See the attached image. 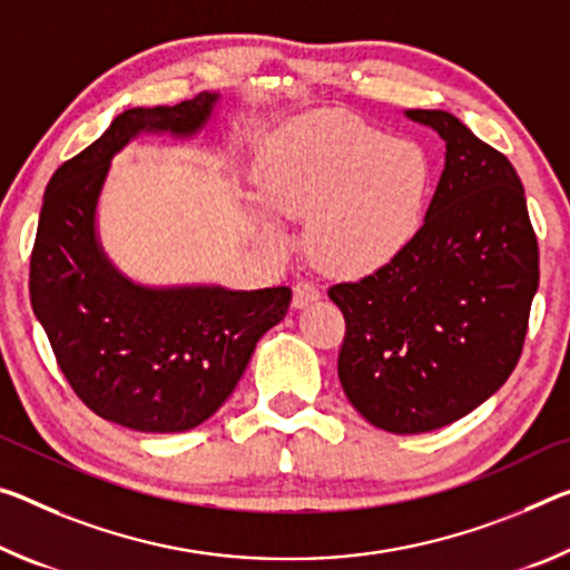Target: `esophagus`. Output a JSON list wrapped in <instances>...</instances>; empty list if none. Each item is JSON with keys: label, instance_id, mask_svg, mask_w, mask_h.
<instances>
[{"label": "esophagus", "instance_id": "obj_1", "mask_svg": "<svg viewBox=\"0 0 570 570\" xmlns=\"http://www.w3.org/2000/svg\"><path fill=\"white\" fill-rule=\"evenodd\" d=\"M320 299V288L314 286L312 282H296L294 284V306L296 309H302L309 302H317Z\"/></svg>", "mask_w": 570, "mask_h": 570}]
</instances>
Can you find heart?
<instances>
[{
	"label": "heart",
	"mask_w": 570,
	"mask_h": 570,
	"mask_svg": "<svg viewBox=\"0 0 570 570\" xmlns=\"http://www.w3.org/2000/svg\"><path fill=\"white\" fill-rule=\"evenodd\" d=\"M429 183L431 165L419 144L342 114L294 124L258 167L261 203L282 218L312 220V258L337 276L370 274L411 240ZM258 225L282 246L276 223L258 215Z\"/></svg>",
	"instance_id": "b5f03b06"
}]
</instances>
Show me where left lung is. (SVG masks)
Returning <instances> with one entry per match:
<instances>
[{
    "label": "left lung",
    "mask_w": 570,
    "mask_h": 570,
    "mask_svg": "<svg viewBox=\"0 0 570 570\" xmlns=\"http://www.w3.org/2000/svg\"><path fill=\"white\" fill-rule=\"evenodd\" d=\"M409 116L446 141L426 218L385 266L327 292L345 317L340 383L365 421L391 433L449 426L500 391L540 282L510 159L446 111Z\"/></svg>",
    "instance_id": "obj_1"
}]
</instances>
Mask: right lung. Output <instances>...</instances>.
I'll return each mask as SVG.
<instances>
[{
	"label": "right lung",
	"instance_id": "obj_1",
	"mask_svg": "<svg viewBox=\"0 0 570 570\" xmlns=\"http://www.w3.org/2000/svg\"><path fill=\"white\" fill-rule=\"evenodd\" d=\"M218 101L129 108L50 177L30 256V302L58 367L90 411L144 433L200 426L236 391L256 342L282 322L292 288H147L108 264L96 203L111 157L139 131L189 137Z\"/></svg>",
	"mask_w": 570,
	"mask_h": 570
}]
</instances>
